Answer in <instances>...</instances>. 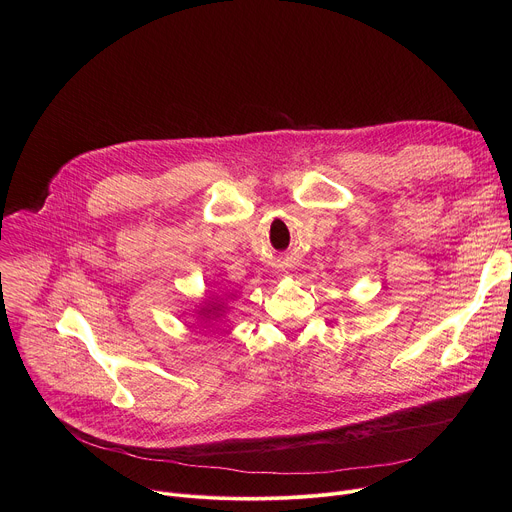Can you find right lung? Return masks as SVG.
Returning a JSON list of instances; mask_svg holds the SVG:
<instances>
[{
	"label": "right lung",
	"mask_w": 512,
	"mask_h": 512,
	"mask_svg": "<svg viewBox=\"0 0 512 512\" xmlns=\"http://www.w3.org/2000/svg\"><path fill=\"white\" fill-rule=\"evenodd\" d=\"M204 320H214V318H221L223 316V302L216 304V302H208L204 308H200L198 312Z\"/></svg>",
	"instance_id": "obj_1"
}]
</instances>
